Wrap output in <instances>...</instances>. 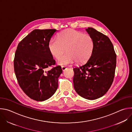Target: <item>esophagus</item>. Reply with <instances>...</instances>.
Segmentation results:
<instances>
[{
  "label": "esophagus",
  "mask_w": 132,
  "mask_h": 132,
  "mask_svg": "<svg viewBox=\"0 0 132 132\" xmlns=\"http://www.w3.org/2000/svg\"><path fill=\"white\" fill-rule=\"evenodd\" d=\"M67 69V67L66 66H62V69L63 71H65Z\"/></svg>",
  "instance_id": "34e87169"
}]
</instances>
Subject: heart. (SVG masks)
Returning a JSON list of instances; mask_svg holds the SVG:
<instances>
[{"mask_svg": "<svg viewBox=\"0 0 132 132\" xmlns=\"http://www.w3.org/2000/svg\"><path fill=\"white\" fill-rule=\"evenodd\" d=\"M48 48L51 55L59 59L66 49L68 53L58 61L61 66L68 65L75 61L83 63L91 56L94 48V41L88 34L71 29L61 32L57 39H52L48 42Z\"/></svg>", "mask_w": 132, "mask_h": 132, "instance_id": "heart-1", "label": "heart"}]
</instances>
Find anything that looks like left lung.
Segmentation results:
<instances>
[{
	"instance_id": "obj_1",
	"label": "left lung",
	"mask_w": 132,
	"mask_h": 132,
	"mask_svg": "<svg viewBox=\"0 0 132 132\" xmlns=\"http://www.w3.org/2000/svg\"><path fill=\"white\" fill-rule=\"evenodd\" d=\"M94 41V48L85 64L73 68V87L79 96L95 100L104 96L113 81L117 55L109 37L92 28L86 29Z\"/></svg>"
}]
</instances>
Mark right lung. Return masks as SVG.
I'll use <instances>...</instances> for the list:
<instances>
[{"label": "right lung", "mask_w": 132, "mask_h": 132, "mask_svg": "<svg viewBox=\"0 0 132 132\" xmlns=\"http://www.w3.org/2000/svg\"><path fill=\"white\" fill-rule=\"evenodd\" d=\"M56 29H35L18 44L14 59V70L18 82L26 95L37 101L51 98L58 88V78L62 72L55 64L48 44Z\"/></svg>", "instance_id": "obj_1"}]
</instances>
